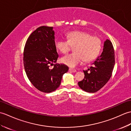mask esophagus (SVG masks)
<instances>
[{
	"instance_id": "34e87169",
	"label": "esophagus",
	"mask_w": 131,
	"mask_h": 131,
	"mask_svg": "<svg viewBox=\"0 0 131 131\" xmlns=\"http://www.w3.org/2000/svg\"><path fill=\"white\" fill-rule=\"evenodd\" d=\"M69 71L71 72H73V73H75V72H77V70L75 69H69Z\"/></svg>"
}]
</instances>
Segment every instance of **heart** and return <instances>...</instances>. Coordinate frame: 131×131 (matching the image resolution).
Wrapping results in <instances>:
<instances>
[{"instance_id":"1","label":"heart","mask_w":131,"mask_h":131,"mask_svg":"<svg viewBox=\"0 0 131 131\" xmlns=\"http://www.w3.org/2000/svg\"><path fill=\"white\" fill-rule=\"evenodd\" d=\"M67 40L57 39L54 42L56 48L62 53H66L74 48V53L61 58V62L70 68H75L82 63L93 60L99 55L101 48V41L97 37L91 36L84 31H74L67 35Z\"/></svg>"}]
</instances>
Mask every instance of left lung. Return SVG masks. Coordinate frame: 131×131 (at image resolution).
<instances>
[{"label":"left lung","instance_id":"obj_1","mask_svg":"<svg viewBox=\"0 0 131 131\" xmlns=\"http://www.w3.org/2000/svg\"><path fill=\"white\" fill-rule=\"evenodd\" d=\"M114 65V50L112 43L106 39L104 41L101 54L92 63L87 70H83L85 77L78 82L79 87L87 92H96L110 79Z\"/></svg>","mask_w":131,"mask_h":131}]
</instances>
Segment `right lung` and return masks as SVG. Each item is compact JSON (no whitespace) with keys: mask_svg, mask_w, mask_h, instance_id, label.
<instances>
[{"mask_svg":"<svg viewBox=\"0 0 131 131\" xmlns=\"http://www.w3.org/2000/svg\"><path fill=\"white\" fill-rule=\"evenodd\" d=\"M54 42L53 27L43 26L31 33L24 48L27 77L36 88L44 93L52 92L59 87L63 75L69 70L66 65L56 63L58 54ZM50 64L54 65L52 69L49 68Z\"/></svg>","mask_w":131,"mask_h":131,"instance_id":"right-lung-1","label":"right lung"}]
</instances>
